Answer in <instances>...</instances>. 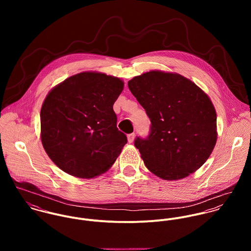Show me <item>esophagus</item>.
I'll use <instances>...</instances> for the list:
<instances>
[{"label":"esophagus","instance_id":"1","mask_svg":"<svg viewBox=\"0 0 251 251\" xmlns=\"http://www.w3.org/2000/svg\"><path fill=\"white\" fill-rule=\"evenodd\" d=\"M134 137H135V134H134V133L127 134V141H128L129 143H132L133 140H134Z\"/></svg>","mask_w":251,"mask_h":251}]
</instances>
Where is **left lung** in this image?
Masks as SVG:
<instances>
[{
  "label": "left lung",
  "mask_w": 251,
  "mask_h": 251,
  "mask_svg": "<svg viewBox=\"0 0 251 251\" xmlns=\"http://www.w3.org/2000/svg\"><path fill=\"white\" fill-rule=\"evenodd\" d=\"M127 85L151 120L149 136L134 141L146 167L166 180L199 169L217 139L216 113L208 95L172 72H146Z\"/></svg>",
  "instance_id": "1"
}]
</instances>
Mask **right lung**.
<instances>
[{"label":"right lung","instance_id":"1","mask_svg":"<svg viewBox=\"0 0 251 251\" xmlns=\"http://www.w3.org/2000/svg\"><path fill=\"white\" fill-rule=\"evenodd\" d=\"M123 89L120 78L87 72L49 92L40 110V137L48 156L64 172L91 179L114 164L127 142L113 110Z\"/></svg>","mask_w":251,"mask_h":251}]
</instances>
